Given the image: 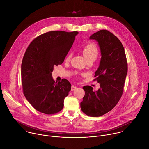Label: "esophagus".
<instances>
[{
  "instance_id": "1",
  "label": "esophagus",
  "mask_w": 149,
  "mask_h": 149,
  "mask_svg": "<svg viewBox=\"0 0 149 149\" xmlns=\"http://www.w3.org/2000/svg\"><path fill=\"white\" fill-rule=\"evenodd\" d=\"M76 88H77V87H76V86H75L73 85V84L72 85V87H71V91H73L74 90H75V89H76Z\"/></svg>"
}]
</instances>
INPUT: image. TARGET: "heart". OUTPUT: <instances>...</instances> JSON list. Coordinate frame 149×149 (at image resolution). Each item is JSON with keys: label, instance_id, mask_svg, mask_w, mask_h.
Here are the masks:
<instances>
[{"label": "heart", "instance_id": "b5f03b06", "mask_svg": "<svg viewBox=\"0 0 149 149\" xmlns=\"http://www.w3.org/2000/svg\"><path fill=\"white\" fill-rule=\"evenodd\" d=\"M82 53L86 61L89 60V59H93L94 61H95L99 54V50L95 43H88L83 47ZM72 53H69L67 55L66 58L70 59Z\"/></svg>", "mask_w": 149, "mask_h": 149}]
</instances>
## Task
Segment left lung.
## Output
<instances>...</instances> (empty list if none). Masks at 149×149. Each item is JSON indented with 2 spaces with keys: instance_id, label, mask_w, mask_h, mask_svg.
<instances>
[{
  "instance_id": "1",
  "label": "left lung",
  "mask_w": 149,
  "mask_h": 149,
  "mask_svg": "<svg viewBox=\"0 0 149 149\" xmlns=\"http://www.w3.org/2000/svg\"><path fill=\"white\" fill-rule=\"evenodd\" d=\"M91 39L98 42L102 57L93 81L100 83L97 91L84 86L85 95L80 103L81 111L91 117H99L112 110L120 99L127 73V62L120 40L107 30H100Z\"/></svg>"
}]
</instances>
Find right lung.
<instances>
[{
  "instance_id": "right-lung-1",
  "label": "right lung",
  "mask_w": 149,
  "mask_h": 149,
  "mask_svg": "<svg viewBox=\"0 0 149 149\" xmlns=\"http://www.w3.org/2000/svg\"><path fill=\"white\" fill-rule=\"evenodd\" d=\"M78 32L54 31L42 34L30 43L21 66L23 94L36 110L53 114L63 107L65 98L71 90L70 82H57L52 72L54 66L63 63Z\"/></svg>"
}]
</instances>
